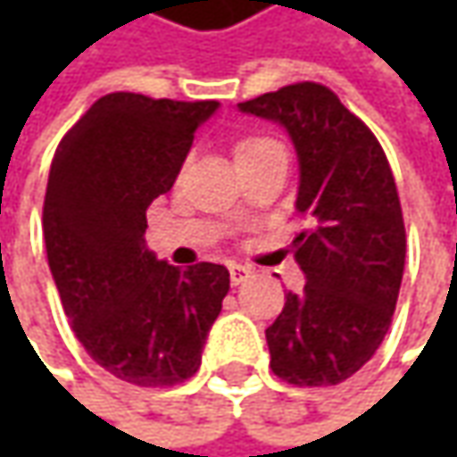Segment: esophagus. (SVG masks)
<instances>
[{
	"mask_svg": "<svg viewBox=\"0 0 457 457\" xmlns=\"http://www.w3.org/2000/svg\"><path fill=\"white\" fill-rule=\"evenodd\" d=\"M228 272H231V285H241V282H246L252 277V270L244 267V264H231Z\"/></svg>",
	"mask_w": 457,
	"mask_h": 457,
	"instance_id": "1",
	"label": "esophagus"
}]
</instances>
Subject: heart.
I'll return each instance as SVG.
<instances>
[{"label": "heart", "instance_id": "1", "mask_svg": "<svg viewBox=\"0 0 457 457\" xmlns=\"http://www.w3.org/2000/svg\"><path fill=\"white\" fill-rule=\"evenodd\" d=\"M277 147V142L272 139H267V137H244V139H238L237 147H234V157L238 160H246V157H254L259 152H267Z\"/></svg>", "mask_w": 457, "mask_h": 457}]
</instances>
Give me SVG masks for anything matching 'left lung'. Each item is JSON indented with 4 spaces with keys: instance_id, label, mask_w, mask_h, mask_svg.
Masks as SVG:
<instances>
[{
    "instance_id": "obj_1",
    "label": "left lung",
    "mask_w": 457,
    "mask_h": 457,
    "mask_svg": "<svg viewBox=\"0 0 457 457\" xmlns=\"http://www.w3.org/2000/svg\"><path fill=\"white\" fill-rule=\"evenodd\" d=\"M290 134L300 185L295 237L305 290L287 292L267 328L270 366L295 386H333L377 353L404 272V220L395 175L371 129L320 83H295L238 104Z\"/></svg>"
}]
</instances>
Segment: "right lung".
I'll use <instances>...</instances> for the list:
<instances>
[{"instance_id":"add662e5","label":"right lung","mask_w":457,"mask_h":457,"mask_svg":"<svg viewBox=\"0 0 457 457\" xmlns=\"http://www.w3.org/2000/svg\"><path fill=\"white\" fill-rule=\"evenodd\" d=\"M219 101L101 96L55 150L43 205L47 264L88 356L137 386H172L201 366L228 270L172 267L147 249V208L180 175Z\"/></svg>"}]
</instances>
